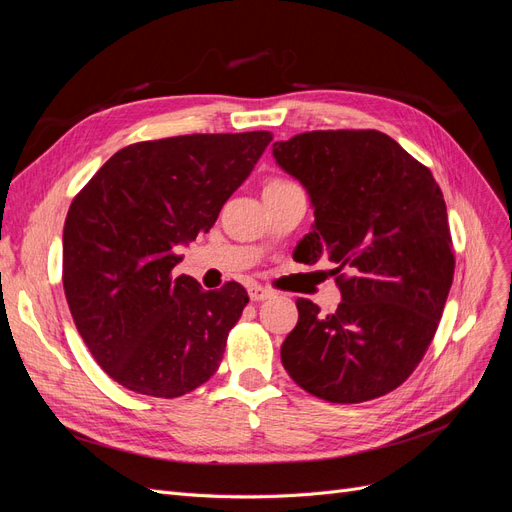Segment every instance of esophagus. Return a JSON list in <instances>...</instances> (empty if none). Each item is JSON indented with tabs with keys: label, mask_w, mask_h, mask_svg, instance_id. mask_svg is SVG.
Returning <instances> with one entry per match:
<instances>
[{
	"label": "esophagus",
	"mask_w": 512,
	"mask_h": 512,
	"mask_svg": "<svg viewBox=\"0 0 512 512\" xmlns=\"http://www.w3.org/2000/svg\"><path fill=\"white\" fill-rule=\"evenodd\" d=\"M250 299L254 301V303H260V301H269V299H273L275 297V292L273 290H269V288H265V286H250Z\"/></svg>",
	"instance_id": "1"
}]
</instances>
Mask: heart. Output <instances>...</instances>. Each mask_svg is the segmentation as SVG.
Masks as SVG:
<instances>
[{
	"label": "heart",
	"instance_id": "1",
	"mask_svg": "<svg viewBox=\"0 0 512 512\" xmlns=\"http://www.w3.org/2000/svg\"><path fill=\"white\" fill-rule=\"evenodd\" d=\"M294 183H290V181H284V179H271L267 185H265V190H286V188H292Z\"/></svg>",
	"mask_w": 512,
	"mask_h": 512
}]
</instances>
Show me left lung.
I'll return each mask as SVG.
<instances>
[{
    "label": "left lung",
    "mask_w": 512,
    "mask_h": 512,
    "mask_svg": "<svg viewBox=\"0 0 512 512\" xmlns=\"http://www.w3.org/2000/svg\"><path fill=\"white\" fill-rule=\"evenodd\" d=\"M314 207L294 258L327 256L341 273L337 312L299 299L282 365L331 404L391 393L421 363L453 284L446 203L431 170L378 130H316L273 145Z\"/></svg>",
    "instance_id": "obj_1"
}]
</instances>
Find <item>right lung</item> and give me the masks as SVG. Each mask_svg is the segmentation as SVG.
<instances>
[{
	"label": "right lung",
	"mask_w": 512,
	"mask_h": 512,
	"mask_svg": "<svg viewBox=\"0 0 512 512\" xmlns=\"http://www.w3.org/2000/svg\"><path fill=\"white\" fill-rule=\"evenodd\" d=\"M271 141L260 130L134 143L72 200L68 307L98 365L126 389L173 399L218 371L250 297L237 282L203 290L177 275V247L209 232Z\"/></svg>",
	"instance_id": "right-lung-1"
}]
</instances>
